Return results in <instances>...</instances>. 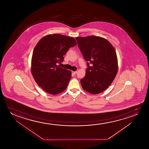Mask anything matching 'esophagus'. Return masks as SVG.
<instances>
[{"label":"esophagus","instance_id":"1","mask_svg":"<svg viewBox=\"0 0 149 149\" xmlns=\"http://www.w3.org/2000/svg\"><path fill=\"white\" fill-rule=\"evenodd\" d=\"M72 74H74V75H75V74H76V73H77V71H72Z\"/></svg>","mask_w":149,"mask_h":149}]
</instances>
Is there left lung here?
Listing matches in <instances>:
<instances>
[{"mask_svg":"<svg viewBox=\"0 0 149 149\" xmlns=\"http://www.w3.org/2000/svg\"><path fill=\"white\" fill-rule=\"evenodd\" d=\"M88 68L80 80L82 87L92 94H100L111 84L118 70L116 52L110 42L102 37L76 38ZM91 63L92 65H89Z\"/></svg>","mask_w":149,"mask_h":149,"instance_id":"8db88e82","label":"left lung"}]
</instances>
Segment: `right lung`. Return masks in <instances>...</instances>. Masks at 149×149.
<instances>
[{
    "label": "right lung",
    "mask_w": 149,
    "mask_h": 149,
    "mask_svg": "<svg viewBox=\"0 0 149 149\" xmlns=\"http://www.w3.org/2000/svg\"><path fill=\"white\" fill-rule=\"evenodd\" d=\"M77 45L75 39L59 34L43 37L35 46L31 58V71L36 83L51 95L63 92L71 78V71L58 63L63 62L70 47Z\"/></svg>",
    "instance_id": "add662e5"
}]
</instances>
